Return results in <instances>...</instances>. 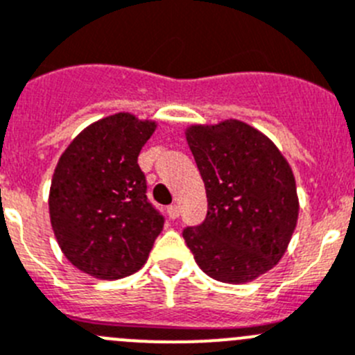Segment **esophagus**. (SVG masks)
Listing matches in <instances>:
<instances>
[{
    "mask_svg": "<svg viewBox=\"0 0 355 355\" xmlns=\"http://www.w3.org/2000/svg\"><path fill=\"white\" fill-rule=\"evenodd\" d=\"M166 214L170 218H177L178 215H180V208H178L177 205H170V207L166 208Z\"/></svg>",
    "mask_w": 355,
    "mask_h": 355,
    "instance_id": "1",
    "label": "esophagus"
}]
</instances>
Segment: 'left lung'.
<instances>
[{
	"label": "left lung",
	"mask_w": 355,
	"mask_h": 355,
	"mask_svg": "<svg viewBox=\"0 0 355 355\" xmlns=\"http://www.w3.org/2000/svg\"><path fill=\"white\" fill-rule=\"evenodd\" d=\"M187 144L208 210L182 236L208 277L250 282L280 261L296 227L300 205L289 162L270 138L240 121L193 125Z\"/></svg>",
	"instance_id": "8db88e82"
}]
</instances>
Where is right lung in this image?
I'll return each instance as SVG.
<instances>
[{"instance_id": "right-lung-1", "label": "right lung", "mask_w": 355, "mask_h": 355, "mask_svg": "<svg viewBox=\"0 0 355 355\" xmlns=\"http://www.w3.org/2000/svg\"><path fill=\"white\" fill-rule=\"evenodd\" d=\"M154 129L131 114L110 115L85 128L55 166L52 230L66 259L91 277L117 280L140 270L164 226L138 166Z\"/></svg>"}]
</instances>
